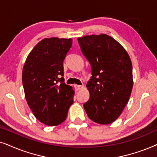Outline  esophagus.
Wrapping results in <instances>:
<instances>
[{
	"mask_svg": "<svg viewBox=\"0 0 157 157\" xmlns=\"http://www.w3.org/2000/svg\"><path fill=\"white\" fill-rule=\"evenodd\" d=\"M75 90L78 91V90H81L84 88V86H83V85H75Z\"/></svg>",
	"mask_w": 157,
	"mask_h": 157,
	"instance_id": "obj_1",
	"label": "esophagus"
}]
</instances>
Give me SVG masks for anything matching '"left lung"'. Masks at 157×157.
I'll return each mask as SVG.
<instances>
[{"mask_svg":"<svg viewBox=\"0 0 157 157\" xmlns=\"http://www.w3.org/2000/svg\"><path fill=\"white\" fill-rule=\"evenodd\" d=\"M77 40L92 68L86 85L90 98L84 104L85 112L94 122L110 124L122 113L132 91L130 57L120 43L105 33Z\"/></svg>","mask_w":157,"mask_h":157,"instance_id":"obj_1","label":"left lung"}]
</instances>
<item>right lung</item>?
I'll return each mask as SVG.
<instances>
[{"label": "right lung", "mask_w": 157, "mask_h": 157, "mask_svg": "<svg viewBox=\"0 0 157 157\" xmlns=\"http://www.w3.org/2000/svg\"><path fill=\"white\" fill-rule=\"evenodd\" d=\"M72 39L45 38L27 57L22 71L25 98L36 119L47 126L66 120L74 89L64 83L63 61Z\"/></svg>", "instance_id": "right-lung-1"}]
</instances>
